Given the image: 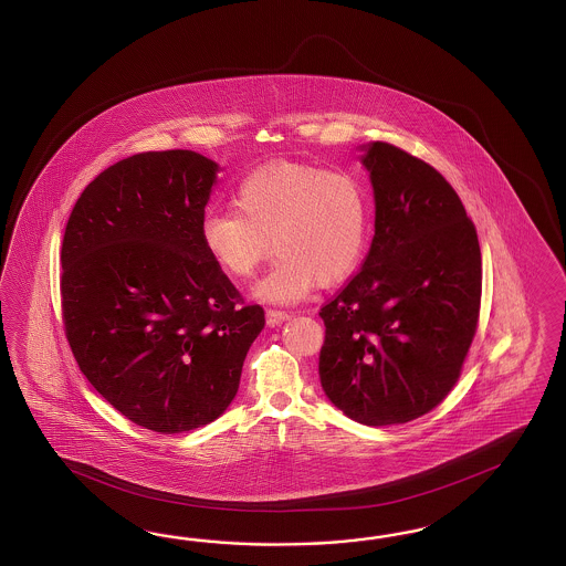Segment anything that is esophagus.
I'll return each instance as SVG.
<instances>
[{"instance_id":"1","label":"esophagus","mask_w":566,"mask_h":566,"mask_svg":"<svg viewBox=\"0 0 566 566\" xmlns=\"http://www.w3.org/2000/svg\"><path fill=\"white\" fill-rule=\"evenodd\" d=\"M284 319H289V313H286V311H280V308H268V311H265V322H268V326H280Z\"/></svg>"}]
</instances>
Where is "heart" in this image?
<instances>
[{
    "label": "heart",
    "instance_id": "obj_1",
    "mask_svg": "<svg viewBox=\"0 0 566 566\" xmlns=\"http://www.w3.org/2000/svg\"><path fill=\"white\" fill-rule=\"evenodd\" d=\"M234 209L209 211L201 222L207 253L234 280H249L277 261L258 294L294 303L319 284L346 280L363 259L371 203L357 176L298 164L251 171L234 192Z\"/></svg>",
    "mask_w": 566,
    "mask_h": 566
}]
</instances>
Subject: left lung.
Wrapping results in <instances>:
<instances>
[{
	"label": "left lung",
	"instance_id": "left-lung-1",
	"mask_svg": "<svg viewBox=\"0 0 566 566\" xmlns=\"http://www.w3.org/2000/svg\"><path fill=\"white\" fill-rule=\"evenodd\" d=\"M363 164L376 234L359 272L319 308V377L346 417L384 428L436 409L459 381L480 324L481 251L436 168L381 140Z\"/></svg>",
	"mask_w": 566,
	"mask_h": 566
}]
</instances>
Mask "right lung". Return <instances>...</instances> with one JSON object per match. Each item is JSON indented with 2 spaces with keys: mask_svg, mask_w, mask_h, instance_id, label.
I'll use <instances>...</instances> for the list:
<instances>
[{
  "mask_svg": "<svg viewBox=\"0 0 566 566\" xmlns=\"http://www.w3.org/2000/svg\"><path fill=\"white\" fill-rule=\"evenodd\" d=\"M218 166L187 149L103 170L62 242V322L91 386L126 419L182 433L218 419L265 326L201 240Z\"/></svg>",
  "mask_w": 566,
  "mask_h": 566,
  "instance_id": "add662e5",
  "label": "right lung"
}]
</instances>
